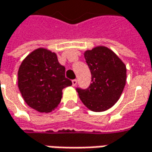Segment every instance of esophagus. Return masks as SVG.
<instances>
[{
	"label": "esophagus",
	"instance_id": "1",
	"mask_svg": "<svg viewBox=\"0 0 152 152\" xmlns=\"http://www.w3.org/2000/svg\"><path fill=\"white\" fill-rule=\"evenodd\" d=\"M76 84H77V80L76 79H74V80H72V85L75 87Z\"/></svg>",
	"mask_w": 152,
	"mask_h": 152
}]
</instances>
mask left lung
Returning a JSON list of instances; mask_svg holds the SVG:
<instances>
[{
  "instance_id": "left-lung-1",
  "label": "left lung",
  "mask_w": 152,
  "mask_h": 152,
  "mask_svg": "<svg viewBox=\"0 0 152 152\" xmlns=\"http://www.w3.org/2000/svg\"><path fill=\"white\" fill-rule=\"evenodd\" d=\"M84 58L92 83L87 89H76L79 97L92 111L107 110L122 95L126 83V66L112 50L104 46L85 51Z\"/></svg>"
}]
</instances>
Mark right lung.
<instances>
[{"instance_id": "right-lung-1", "label": "right lung", "mask_w": 152, "mask_h": 152, "mask_svg": "<svg viewBox=\"0 0 152 152\" xmlns=\"http://www.w3.org/2000/svg\"><path fill=\"white\" fill-rule=\"evenodd\" d=\"M72 85L65 77V67L56 53L37 48L21 62L18 70V87L29 107L39 112L55 110L62 99V90Z\"/></svg>"}]
</instances>
